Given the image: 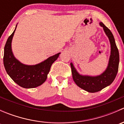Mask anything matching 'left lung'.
I'll return each instance as SVG.
<instances>
[{
	"label": "left lung",
	"mask_w": 124,
	"mask_h": 124,
	"mask_svg": "<svg viewBox=\"0 0 124 124\" xmlns=\"http://www.w3.org/2000/svg\"><path fill=\"white\" fill-rule=\"evenodd\" d=\"M100 25L102 27L110 43V55L106 70L99 76H85L80 74L74 67L73 63H70L72 78L76 84L85 91L91 93L98 92L112 84L118 71L119 63V54L113 34L102 22L100 23Z\"/></svg>",
	"instance_id": "1"
}]
</instances>
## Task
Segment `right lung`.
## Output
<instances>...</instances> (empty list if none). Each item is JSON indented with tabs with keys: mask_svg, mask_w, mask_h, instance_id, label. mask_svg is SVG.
Here are the masks:
<instances>
[{
	"mask_svg": "<svg viewBox=\"0 0 124 124\" xmlns=\"http://www.w3.org/2000/svg\"><path fill=\"white\" fill-rule=\"evenodd\" d=\"M17 26L5 46L3 64L7 74L17 85L24 88H34L46 82L51 66L61 53L50 56L38 64L28 65L22 63L14 56L11 47Z\"/></svg>",
	"mask_w": 124,
	"mask_h": 124,
	"instance_id": "obj_1",
	"label": "right lung"
}]
</instances>
